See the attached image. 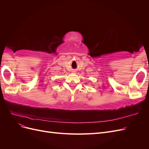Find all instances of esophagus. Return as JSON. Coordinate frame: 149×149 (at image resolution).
<instances>
[{
    "label": "esophagus",
    "instance_id": "1",
    "mask_svg": "<svg viewBox=\"0 0 149 149\" xmlns=\"http://www.w3.org/2000/svg\"><path fill=\"white\" fill-rule=\"evenodd\" d=\"M73 72H75V71H73Z\"/></svg>",
    "mask_w": 149,
    "mask_h": 149
}]
</instances>
